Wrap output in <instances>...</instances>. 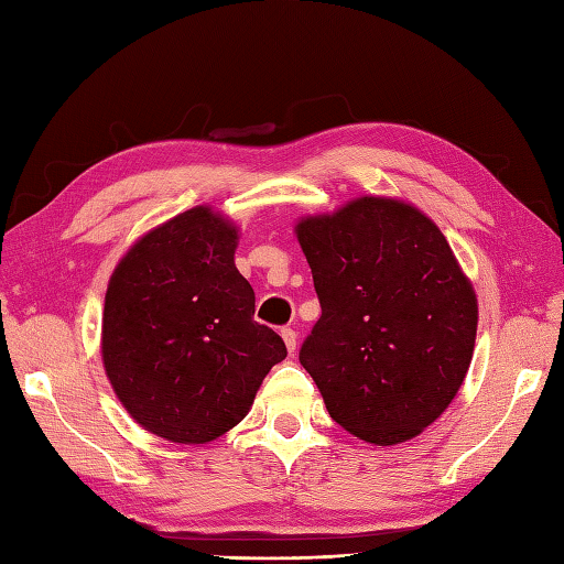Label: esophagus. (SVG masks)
<instances>
[{
  "instance_id": "34e87169",
  "label": "esophagus",
  "mask_w": 564,
  "mask_h": 564,
  "mask_svg": "<svg viewBox=\"0 0 564 564\" xmlns=\"http://www.w3.org/2000/svg\"><path fill=\"white\" fill-rule=\"evenodd\" d=\"M282 339H284L286 349H290V354H294V349H296V333H294V327H282Z\"/></svg>"
}]
</instances>
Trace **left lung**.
<instances>
[{
    "label": "left lung",
    "instance_id": "8db88e82",
    "mask_svg": "<svg viewBox=\"0 0 564 564\" xmlns=\"http://www.w3.org/2000/svg\"><path fill=\"white\" fill-rule=\"evenodd\" d=\"M321 318L299 351L341 429L373 445L416 437L455 400L478 325L476 292L414 205L364 196L301 217Z\"/></svg>",
    "mask_w": 564,
    "mask_h": 564
}]
</instances>
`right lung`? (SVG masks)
I'll use <instances>...</instances> for the list:
<instances>
[{"label":"right lung","instance_id":"1","mask_svg":"<svg viewBox=\"0 0 564 564\" xmlns=\"http://www.w3.org/2000/svg\"><path fill=\"white\" fill-rule=\"evenodd\" d=\"M239 229L196 205L119 260L102 311V364L123 409L170 443L203 445L249 414L282 337L253 321L235 265Z\"/></svg>","mask_w":564,"mask_h":564}]
</instances>
